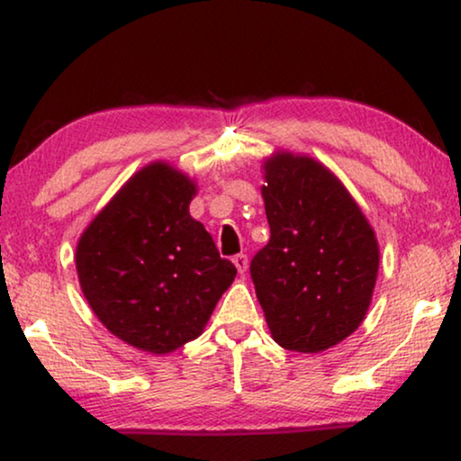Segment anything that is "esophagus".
I'll return each instance as SVG.
<instances>
[{"instance_id": "34e87169", "label": "esophagus", "mask_w": 461, "mask_h": 461, "mask_svg": "<svg viewBox=\"0 0 461 461\" xmlns=\"http://www.w3.org/2000/svg\"><path fill=\"white\" fill-rule=\"evenodd\" d=\"M232 262H235V267H237L239 273H241V275L248 273V256L237 254L235 258H232Z\"/></svg>"}]
</instances>
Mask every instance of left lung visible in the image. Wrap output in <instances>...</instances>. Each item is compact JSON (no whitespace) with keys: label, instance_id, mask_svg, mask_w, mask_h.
I'll return each mask as SVG.
<instances>
[{"label":"left lung","instance_id":"1","mask_svg":"<svg viewBox=\"0 0 461 461\" xmlns=\"http://www.w3.org/2000/svg\"><path fill=\"white\" fill-rule=\"evenodd\" d=\"M270 241L251 260L270 336L295 352L331 348L369 311L380 245L342 180L308 155L275 150L262 163Z\"/></svg>","mask_w":461,"mask_h":461}]
</instances>
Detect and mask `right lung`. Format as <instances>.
Instances as JSON below:
<instances>
[{
	"instance_id": "add662e5",
	"label": "right lung",
	"mask_w": 461,
	"mask_h": 461,
	"mask_svg": "<svg viewBox=\"0 0 461 461\" xmlns=\"http://www.w3.org/2000/svg\"><path fill=\"white\" fill-rule=\"evenodd\" d=\"M197 182L167 161L131 176L75 248V268L100 323L125 344L167 355L203 333L235 281L205 226L188 212Z\"/></svg>"
}]
</instances>
